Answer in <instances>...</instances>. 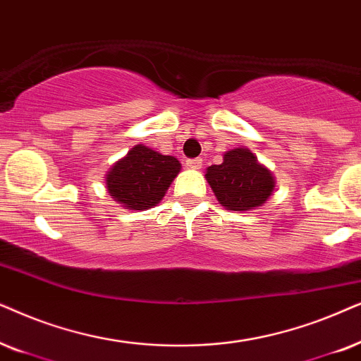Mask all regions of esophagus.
<instances>
[{"label":"esophagus","mask_w":361,"mask_h":361,"mask_svg":"<svg viewBox=\"0 0 361 361\" xmlns=\"http://www.w3.org/2000/svg\"><path fill=\"white\" fill-rule=\"evenodd\" d=\"M201 165H203L201 158H190V160H186V166L191 168V170H200Z\"/></svg>","instance_id":"esophagus-1"}]
</instances>
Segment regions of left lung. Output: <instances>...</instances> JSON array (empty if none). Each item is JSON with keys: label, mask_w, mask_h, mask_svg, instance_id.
<instances>
[{"label": "left lung", "mask_w": 361, "mask_h": 361, "mask_svg": "<svg viewBox=\"0 0 361 361\" xmlns=\"http://www.w3.org/2000/svg\"><path fill=\"white\" fill-rule=\"evenodd\" d=\"M206 180L219 204L231 211H251L272 195L274 176L247 148L224 153L221 165H211Z\"/></svg>", "instance_id": "1"}]
</instances>
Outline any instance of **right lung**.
Listing matches in <instances>:
<instances>
[{
	"mask_svg": "<svg viewBox=\"0 0 361 361\" xmlns=\"http://www.w3.org/2000/svg\"><path fill=\"white\" fill-rule=\"evenodd\" d=\"M180 170L175 157L137 145L110 168L105 183L110 196L125 208L145 211L160 203Z\"/></svg>",
	"mask_w": 361,
	"mask_h": 361,
	"instance_id": "right-lung-1",
	"label": "right lung"
}]
</instances>
